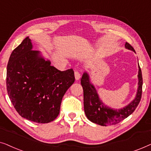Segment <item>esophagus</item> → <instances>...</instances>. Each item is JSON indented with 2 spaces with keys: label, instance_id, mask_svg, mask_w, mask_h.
Wrapping results in <instances>:
<instances>
[{
  "label": "esophagus",
  "instance_id": "esophagus-1",
  "mask_svg": "<svg viewBox=\"0 0 151 151\" xmlns=\"http://www.w3.org/2000/svg\"><path fill=\"white\" fill-rule=\"evenodd\" d=\"M74 76H75V78L76 80H78L80 78V73L77 71H75V73H74Z\"/></svg>",
  "mask_w": 151,
  "mask_h": 151
}]
</instances>
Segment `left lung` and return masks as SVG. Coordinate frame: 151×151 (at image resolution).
I'll return each mask as SVG.
<instances>
[{"label": "left lung", "mask_w": 151, "mask_h": 151, "mask_svg": "<svg viewBox=\"0 0 151 151\" xmlns=\"http://www.w3.org/2000/svg\"><path fill=\"white\" fill-rule=\"evenodd\" d=\"M125 48L135 52L133 47L128 42H126ZM138 67V87L135 98L127 106L120 109H111L102 102L99 98L96 88L91 82L89 75L86 71L84 72L81 78V85L84 91V109L86 117L91 122L105 127L116 124L134 112L141 100L143 84L139 63Z\"/></svg>", "instance_id": "8db88e82"}]
</instances>
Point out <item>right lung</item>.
Returning <instances> with one entry per match:
<instances>
[{
  "label": "right lung",
  "mask_w": 151,
  "mask_h": 151,
  "mask_svg": "<svg viewBox=\"0 0 151 151\" xmlns=\"http://www.w3.org/2000/svg\"><path fill=\"white\" fill-rule=\"evenodd\" d=\"M32 49L27 37L12 51L7 67V93L20 116L49 123L59 115L64 95L75 81L74 71H59Z\"/></svg>",
  "instance_id": "obj_1"
}]
</instances>
